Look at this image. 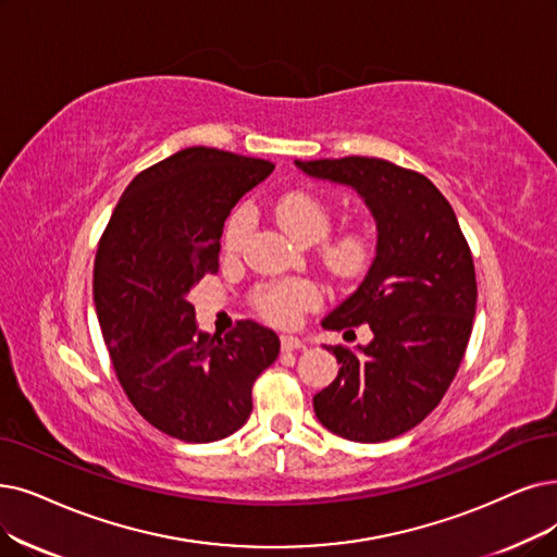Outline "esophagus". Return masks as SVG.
Masks as SVG:
<instances>
[{"label":"esophagus","mask_w":557,"mask_h":557,"mask_svg":"<svg viewBox=\"0 0 557 557\" xmlns=\"http://www.w3.org/2000/svg\"><path fill=\"white\" fill-rule=\"evenodd\" d=\"M306 343L297 336H281V349L283 351H295V349H301Z\"/></svg>","instance_id":"34e87169"}]
</instances>
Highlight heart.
<instances>
[{
	"mask_svg": "<svg viewBox=\"0 0 557 557\" xmlns=\"http://www.w3.org/2000/svg\"><path fill=\"white\" fill-rule=\"evenodd\" d=\"M274 214L278 224L295 239L310 244L322 239L331 228V208L324 198L308 189H293L276 198ZM256 224V214L249 206H237L224 226L221 247L226 256H237L247 242ZM376 253V239L370 228H349L336 237H331L322 247V260L326 270L341 278L351 281L361 276L372 264ZM320 301V290L315 283L306 278H287L276 283H264L256 287L251 297L253 308L272 324L290 326L297 324L304 310L315 308Z\"/></svg>",
	"mask_w": 557,
	"mask_h": 557,
	"instance_id": "1",
	"label": "heart"
}]
</instances>
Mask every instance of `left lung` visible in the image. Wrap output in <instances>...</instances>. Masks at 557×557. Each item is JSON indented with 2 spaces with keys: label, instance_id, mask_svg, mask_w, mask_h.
<instances>
[{
  "label": "left lung",
  "instance_id": "left-lung-1",
  "mask_svg": "<svg viewBox=\"0 0 557 557\" xmlns=\"http://www.w3.org/2000/svg\"><path fill=\"white\" fill-rule=\"evenodd\" d=\"M295 164L354 187L376 221L363 283L322 322L331 331L368 324L372 341L359 351L326 347L341 370L313 397L315 416L349 441L395 438L436 409L461 366L478 301L469 242L446 196L418 171L376 158Z\"/></svg>",
  "mask_w": 557,
  "mask_h": 557
}]
</instances>
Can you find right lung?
<instances>
[{
    "mask_svg": "<svg viewBox=\"0 0 557 557\" xmlns=\"http://www.w3.org/2000/svg\"><path fill=\"white\" fill-rule=\"evenodd\" d=\"M274 164L191 146L127 185L100 237L94 301L119 382L160 432L210 443L251 416V388L278 336L239 320L224 338L198 331L189 290L219 270L224 224Z\"/></svg>",
    "mask_w": 557,
    "mask_h": 557,
    "instance_id": "add662e5",
    "label": "right lung"
}]
</instances>
